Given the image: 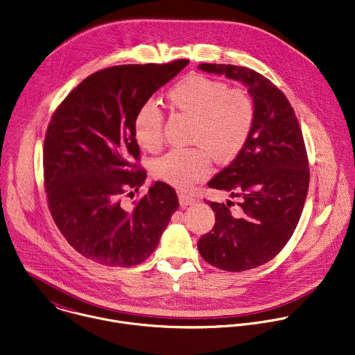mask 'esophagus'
Returning <instances> with one entry per match:
<instances>
[{
	"instance_id": "esophagus-1",
	"label": "esophagus",
	"mask_w": 355,
	"mask_h": 355,
	"mask_svg": "<svg viewBox=\"0 0 355 355\" xmlns=\"http://www.w3.org/2000/svg\"><path fill=\"white\" fill-rule=\"evenodd\" d=\"M178 199H180L181 206H189V205H193L196 202V199L189 193H180Z\"/></svg>"
}]
</instances>
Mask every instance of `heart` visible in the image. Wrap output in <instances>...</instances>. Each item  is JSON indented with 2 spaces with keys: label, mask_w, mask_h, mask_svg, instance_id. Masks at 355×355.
<instances>
[{
  "label": "heart",
  "mask_w": 355,
  "mask_h": 355,
  "mask_svg": "<svg viewBox=\"0 0 355 355\" xmlns=\"http://www.w3.org/2000/svg\"><path fill=\"white\" fill-rule=\"evenodd\" d=\"M174 107L193 116L191 141L199 146L177 148L155 162V174L164 182L188 189L211 173V155L225 163L234 160L246 145L253 123L254 105L241 88L191 73L167 92ZM132 132L137 142L156 150L163 142V113L152 101L135 112Z\"/></svg>",
  "instance_id": "obj_1"
}]
</instances>
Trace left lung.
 <instances>
[{
    "instance_id": "1",
    "label": "left lung",
    "mask_w": 355,
    "mask_h": 355,
    "mask_svg": "<svg viewBox=\"0 0 355 355\" xmlns=\"http://www.w3.org/2000/svg\"><path fill=\"white\" fill-rule=\"evenodd\" d=\"M198 67L243 83L254 105L246 145L207 184L241 198V211L234 216L230 202H207L216 213V224L199 239L198 249L205 261L220 270H252L285 248L300 220L310 182L303 134L285 94L263 74L235 64L202 63Z\"/></svg>"
}]
</instances>
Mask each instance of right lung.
<instances>
[{
  "label": "right lung",
  "instance_id": "right-lung-1",
  "mask_svg": "<svg viewBox=\"0 0 355 355\" xmlns=\"http://www.w3.org/2000/svg\"><path fill=\"white\" fill-rule=\"evenodd\" d=\"M188 59L120 64L83 80L56 107L44 139V187L51 216L69 245L107 267H132L157 248L178 196L156 181L131 205L146 178L132 132L137 109L175 77Z\"/></svg>",
  "mask_w": 355,
  "mask_h": 355
}]
</instances>
